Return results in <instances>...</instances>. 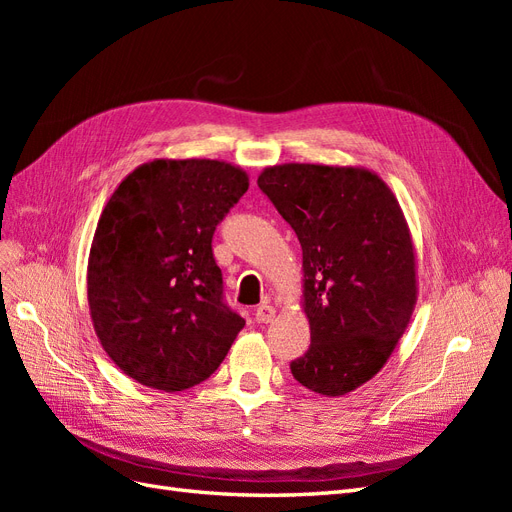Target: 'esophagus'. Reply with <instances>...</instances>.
I'll return each mask as SVG.
<instances>
[{"mask_svg": "<svg viewBox=\"0 0 512 512\" xmlns=\"http://www.w3.org/2000/svg\"><path fill=\"white\" fill-rule=\"evenodd\" d=\"M254 316H256V322L269 324V322H273V318H275V307H273L271 303H262V305L256 307Z\"/></svg>", "mask_w": 512, "mask_h": 512, "instance_id": "1", "label": "esophagus"}]
</instances>
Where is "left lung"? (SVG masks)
<instances>
[{"label": "left lung", "mask_w": 512, "mask_h": 512, "mask_svg": "<svg viewBox=\"0 0 512 512\" xmlns=\"http://www.w3.org/2000/svg\"><path fill=\"white\" fill-rule=\"evenodd\" d=\"M258 188L303 250L312 344L290 363L294 380L327 397L359 389L389 361L416 305V252L399 200L363 166L275 164Z\"/></svg>", "instance_id": "left-lung-1"}]
</instances>
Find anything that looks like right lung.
<instances>
[{"instance_id": "1", "label": "right lung", "mask_w": 512, "mask_h": 512, "mask_svg": "<svg viewBox=\"0 0 512 512\" xmlns=\"http://www.w3.org/2000/svg\"><path fill=\"white\" fill-rule=\"evenodd\" d=\"M247 188L235 164L158 158L108 198L89 250L87 301L104 352L132 380L190 389L245 327L222 301L211 239Z\"/></svg>"}]
</instances>
